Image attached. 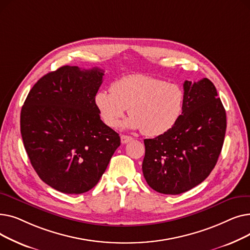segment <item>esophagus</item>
<instances>
[{"label": "esophagus", "instance_id": "obj_1", "mask_svg": "<svg viewBox=\"0 0 250 250\" xmlns=\"http://www.w3.org/2000/svg\"><path fill=\"white\" fill-rule=\"evenodd\" d=\"M130 141H133V138H132V137L125 136V135H122V136H121V142H122V144H126V143H129Z\"/></svg>", "mask_w": 250, "mask_h": 250}]
</instances>
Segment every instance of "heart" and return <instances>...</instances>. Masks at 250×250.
<instances>
[{
  "label": "heart",
  "instance_id": "b5f03b06",
  "mask_svg": "<svg viewBox=\"0 0 250 250\" xmlns=\"http://www.w3.org/2000/svg\"><path fill=\"white\" fill-rule=\"evenodd\" d=\"M183 103L185 92L179 85L143 74L118 79L110 92L99 91L95 96V105L105 125L117 127L128 109L130 117L125 126L142 129L148 137L169 132L182 114Z\"/></svg>",
  "mask_w": 250,
  "mask_h": 250
}]
</instances>
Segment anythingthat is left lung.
Masks as SVG:
<instances>
[{
	"label": "left lung",
	"mask_w": 250,
	"mask_h": 250,
	"mask_svg": "<svg viewBox=\"0 0 250 250\" xmlns=\"http://www.w3.org/2000/svg\"><path fill=\"white\" fill-rule=\"evenodd\" d=\"M178 122L166 134L144 140L143 174L150 188L179 194L200 185L212 172L226 133V111L207 78L186 81Z\"/></svg>",
	"instance_id": "1"
}]
</instances>
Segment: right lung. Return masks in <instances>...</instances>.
Wrapping results in <instances>:
<instances>
[{"instance_id": "obj_1", "label": "right lung", "mask_w": 250, "mask_h": 250, "mask_svg": "<svg viewBox=\"0 0 250 250\" xmlns=\"http://www.w3.org/2000/svg\"><path fill=\"white\" fill-rule=\"evenodd\" d=\"M103 75L97 67L63 65L39 79L22 106L21 136L31 165L61 192L93 188L121 145L95 105Z\"/></svg>"}]
</instances>
